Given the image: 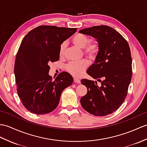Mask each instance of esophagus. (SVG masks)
Wrapping results in <instances>:
<instances>
[{
  "label": "esophagus",
  "mask_w": 147,
  "mask_h": 147,
  "mask_svg": "<svg viewBox=\"0 0 147 147\" xmlns=\"http://www.w3.org/2000/svg\"><path fill=\"white\" fill-rule=\"evenodd\" d=\"M74 83H80V80L79 79H78L77 78H74Z\"/></svg>",
  "instance_id": "esophagus-1"
}]
</instances>
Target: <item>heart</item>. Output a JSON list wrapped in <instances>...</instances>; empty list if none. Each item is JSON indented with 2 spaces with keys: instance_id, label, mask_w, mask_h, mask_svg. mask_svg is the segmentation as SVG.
Segmentation results:
<instances>
[{
  "instance_id": "b5f03b06",
  "label": "heart",
  "mask_w": 147,
  "mask_h": 147,
  "mask_svg": "<svg viewBox=\"0 0 147 147\" xmlns=\"http://www.w3.org/2000/svg\"><path fill=\"white\" fill-rule=\"evenodd\" d=\"M72 42L75 46L84 49V53L91 59L96 57L100 50V46L96 42H90V38L83 34L78 33L72 38ZM66 44L63 42L59 47V55L63 56L65 51ZM88 61L82 59L78 61H71L65 66L66 70L74 76L78 77L83 74L88 66Z\"/></svg>"
}]
</instances>
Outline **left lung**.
<instances>
[{"label":"left lung","mask_w":147,"mask_h":147,"mask_svg":"<svg viewBox=\"0 0 147 147\" xmlns=\"http://www.w3.org/2000/svg\"><path fill=\"white\" fill-rule=\"evenodd\" d=\"M80 32L97 39L100 50L95 62L87 73L97 82L83 79L87 93L81 98V105L90 114L103 117L117 111L127 96L132 76V59L128 42L112 27L96 26Z\"/></svg>","instance_id":"left-lung-1"}]
</instances>
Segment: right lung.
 Returning <instances> with one entry per match:
<instances>
[{
	"instance_id": "obj_1",
	"label": "right lung",
	"mask_w": 147,
	"mask_h": 147,
	"mask_svg": "<svg viewBox=\"0 0 147 147\" xmlns=\"http://www.w3.org/2000/svg\"><path fill=\"white\" fill-rule=\"evenodd\" d=\"M77 28L40 26L24 37L17 53L14 74L17 91L23 106L37 115L55 110L62 91L73 84V78L62 72L53 80L51 63L59 59V47Z\"/></svg>"
}]
</instances>
